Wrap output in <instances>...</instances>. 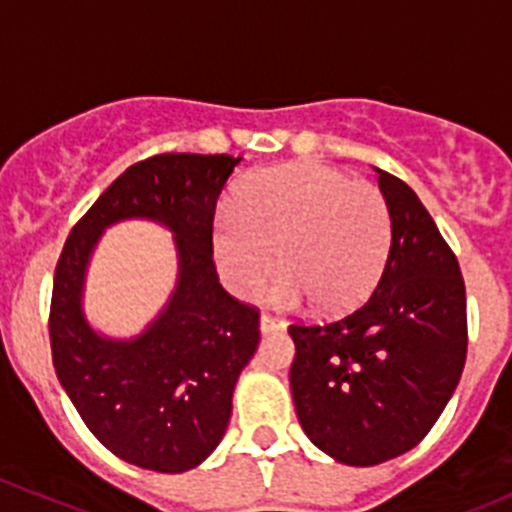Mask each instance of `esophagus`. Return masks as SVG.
I'll use <instances>...</instances> for the list:
<instances>
[{"mask_svg":"<svg viewBox=\"0 0 512 512\" xmlns=\"http://www.w3.org/2000/svg\"><path fill=\"white\" fill-rule=\"evenodd\" d=\"M285 327H287V324H285V319L275 317V314H267V312H262V317H260V329H262V334L280 332V329H285Z\"/></svg>","mask_w":512,"mask_h":512,"instance_id":"esophagus-1","label":"esophagus"}]
</instances>
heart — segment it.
<instances>
[{"label": "heart", "mask_w": 512, "mask_h": 512, "mask_svg": "<svg viewBox=\"0 0 512 512\" xmlns=\"http://www.w3.org/2000/svg\"><path fill=\"white\" fill-rule=\"evenodd\" d=\"M391 250V213L379 188L322 163H289L252 175L213 230L220 277L255 297L277 272L275 297L347 312L369 297ZM278 255L275 256L274 252Z\"/></svg>", "instance_id": "obj_1"}]
</instances>
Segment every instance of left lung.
Instances as JSON below:
<instances>
[{"mask_svg": "<svg viewBox=\"0 0 512 512\" xmlns=\"http://www.w3.org/2000/svg\"><path fill=\"white\" fill-rule=\"evenodd\" d=\"M391 213L379 285L342 319L294 322V411L309 441L347 466H376L423 441L461 381L466 285L414 190L376 168Z\"/></svg>", "mask_w": 512, "mask_h": 512, "instance_id": "left-lung-1", "label": "left lung"}]
</instances>
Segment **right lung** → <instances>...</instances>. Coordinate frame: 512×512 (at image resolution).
Returning a JSON list of instances; mask_svg holds the SVG:
<instances>
[{
	"label": "right lung",
	"instance_id": "add662e5",
	"mask_svg": "<svg viewBox=\"0 0 512 512\" xmlns=\"http://www.w3.org/2000/svg\"><path fill=\"white\" fill-rule=\"evenodd\" d=\"M242 158L160 153L123 170L74 225L51 292L56 376L98 441L158 473L200 466L232 414L237 376L260 342V309L227 294L213 260L215 205ZM148 217L174 230L179 287L136 340L96 335L80 312L88 257L108 224Z\"/></svg>",
	"mask_w": 512,
	"mask_h": 512
}]
</instances>
